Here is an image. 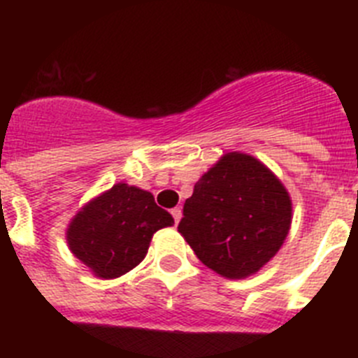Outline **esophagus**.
Segmentation results:
<instances>
[{
    "mask_svg": "<svg viewBox=\"0 0 358 358\" xmlns=\"http://www.w3.org/2000/svg\"><path fill=\"white\" fill-rule=\"evenodd\" d=\"M170 213H172V217H173V220H176V224H179V220H181V217H182V210L179 206L177 208H173L172 211H170Z\"/></svg>",
    "mask_w": 358,
    "mask_h": 358,
    "instance_id": "obj_1",
    "label": "esophagus"
}]
</instances>
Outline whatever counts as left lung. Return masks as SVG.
Here are the masks:
<instances>
[{"label":"left lung","mask_w":358,"mask_h":358,"mask_svg":"<svg viewBox=\"0 0 358 358\" xmlns=\"http://www.w3.org/2000/svg\"><path fill=\"white\" fill-rule=\"evenodd\" d=\"M179 233L199 260L229 280L252 276L280 251L292 224V201L255 156L227 152L186 199Z\"/></svg>","instance_id":"8db88e82"}]
</instances>
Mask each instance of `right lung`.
<instances>
[{
	"instance_id": "1",
	"label": "right lung",
	"mask_w": 358,
	"mask_h": 358,
	"mask_svg": "<svg viewBox=\"0 0 358 358\" xmlns=\"http://www.w3.org/2000/svg\"><path fill=\"white\" fill-rule=\"evenodd\" d=\"M170 226L172 215L157 206L150 192L116 182L75 213L66 242L94 276L113 280L140 265L154 233Z\"/></svg>"
}]
</instances>
